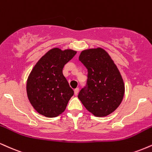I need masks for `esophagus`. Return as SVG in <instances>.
I'll return each instance as SVG.
<instances>
[{
    "label": "esophagus",
    "instance_id": "obj_1",
    "mask_svg": "<svg viewBox=\"0 0 152 152\" xmlns=\"http://www.w3.org/2000/svg\"><path fill=\"white\" fill-rule=\"evenodd\" d=\"M78 92H79V88H76L74 90L75 96H77V95L78 94Z\"/></svg>",
    "mask_w": 152,
    "mask_h": 152
}]
</instances>
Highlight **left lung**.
<instances>
[{"label":"left lung","instance_id":"obj_1","mask_svg":"<svg viewBox=\"0 0 152 152\" xmlns=\"http://www.w3.org/2000/svg\"><path fill=\"white\" fill-rule=\"evenodd\" d=\"M78 59L88 69V87L81 89L78 99L94 115H108L118 108L125 94L118 66L101 47L83 50Z\"/></svg>","mask_w":152,"mask_h":152}]
</instances>
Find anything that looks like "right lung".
I'll return each mask as SVG.
<instances>
[{"label":"right lung","mask_w":152,"mask_h":152,"mask_svg":"<svg viewBox=\"0 0 152 152\" xmlns=\"http://www.w3.org/2000/svg\"><path fill=\"white\" fill-rule=\"evenodd\" d=\"M76 52L71 49H51L39 58L29 74L26 85L27 98L42 115L55 118L65 110L74 91L62 71Z\"/></svg>","instance_id":"add662e5"}]
</instances>
